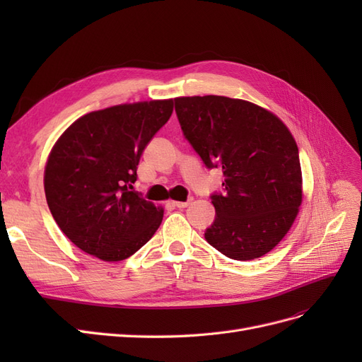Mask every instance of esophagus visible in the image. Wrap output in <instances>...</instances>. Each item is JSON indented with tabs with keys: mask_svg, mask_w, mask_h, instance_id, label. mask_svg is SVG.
Returning a JSON list of instances; mask_svg holds the SVG:
<instances>
[{
	"mask_svg": "<svg viewBox=\"0 0 362 362\" xmlns=\"http://www.w3.org/2000/svg\"><path fill=\"white\" fill-rule=\"evenodd\" d=\"M189 201H185V202H181V201H172V205L173 206H177V208H185V206H189Z\"/></svg>",
	"mask_w": 362,
	"mask_h": 362,
	"instance_id": "1",
	"label": "esophagus"
}]
</instances>
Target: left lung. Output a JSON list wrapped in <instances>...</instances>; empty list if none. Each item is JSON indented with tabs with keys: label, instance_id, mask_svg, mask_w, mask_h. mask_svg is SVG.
Listing matches in <instances>:
<instances>
[{
	"label": "left lung",
	"instance_id": "left-lung-1",
	"mask_svg": "<svg viewBox=\"0 0 362 362\" xmlns=\"http://www.w3.org/2000/svg\"><path fill=\"white\" fill-rule=\"evenodd\" d=\"M182 133L206 168H222L223 194H213L216 221L205 240L247 261L286 237L302 204L299 149L287 125L254 103L205 95L175 98Z\"/></svg>",
	"mask_w": 362,
	"mask_h": 362
}]
</instances>
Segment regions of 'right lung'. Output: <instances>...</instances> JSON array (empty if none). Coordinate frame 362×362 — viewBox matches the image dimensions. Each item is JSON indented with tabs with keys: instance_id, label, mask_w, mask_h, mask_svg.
I'll return each mask as SVG.
<instances>
[{
	"instance_id": "right-lung-1",
	"label": "right lung",
	"mask_w": 362,
	"mask_h": 362,
	"mask_svg": "<svg viewBox=\"0 0 362 362\" xmlns=\"http://www.w3.org/2000/svg\"><path fill=\"white\" fill-rule=\"evenodd\" d=\"M173 112V100L119 104L75 120L54 144L43 173L49 211L71 242L122 261L149 242L164 208L133 184L141 152Z\"/></svg>"
}]
</instances>
